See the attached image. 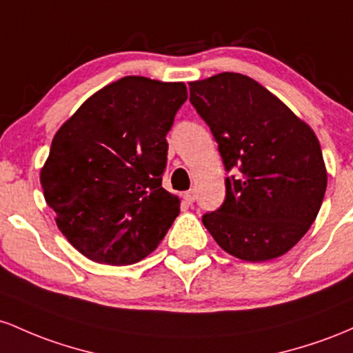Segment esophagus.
Returning <instances> with one entry per match:
<instances>
[{
	"mask_svg": "<svg viewBox=\"0 0 353 353\" xmlns=\"http://www.w3.org/2000/svg\"><path fill=\"white\" fill-rule=\"evenodd\" d=\"M195 198H196L195 190H188V192L183 193V200L187 201V203H193V201H195Z\"/></svg>",
	"mask_w": 353,
	"mask_h": 353,
	"instance_id": "esophagus-1",
	"label": "esophagus"
}]
</instances>
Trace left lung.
Returning <instances> with one entry per match:
<instances>
[{
  "mask_svg": "<svg viewBox=\"0 0 353 353\" xmlns=\"http://www.w3.org/2000/svg\"><path fill=\"white\" fill-rule=\"evenodd\" d=\"M190 101L212 130L227 172V196L203 225L216 243L245 262H267L299 243L327 190L319 138L259 81L219 73L192 81Z\"/></svg>",
  "mask_w": 353,
  "mask_h": 353,
  "instance_id": "1",
  "label": "left lung"
}]
</instances>
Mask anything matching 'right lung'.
I'll list each match as a JSON object with an SVG mask.
<instances>
[{"label":"right lung","mask_w":353,"mask_h":353,"mask_svg":"<svg viewBox=\"0 0 353 353\" xmlns=\"http://www.w3.org/2000/svg\"><path fill=\"white\" fill-rule=\"evenodd\" d=\"M187 98L185 83L125 77L54 134L39 181L59 232L86 259L133 265L165 239L180 213L161 187L166 133Z\"/></svg>","instance_id":"right-lung-1"}]
</instances>
